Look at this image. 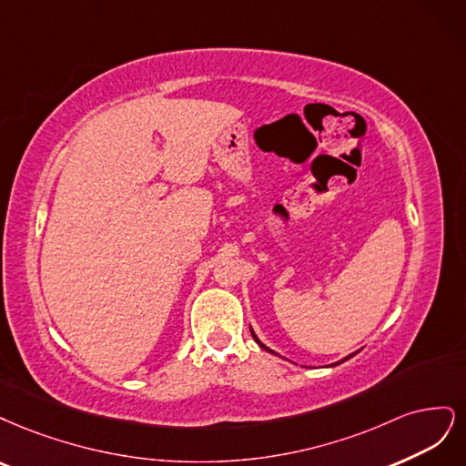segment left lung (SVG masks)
Masks as SVG:
<instances>
[{
  "instance_id": "left-lung-1",
  "label": "left lung",
  "mask_w": 466,
  "mask_h": 466,
  "mask_svg": "<svg viewBox=\"0 0 466 466\" xmlns=\"http://www.w3.org/2000/svg\"><path fill=\"white\" fill-rule=\"evenodd\" d=\"M249 329H251V327H249ZM251 337H253V339H255V342H258V344H259V347H261V349H263V350H267V352H271V354H277V352H275V350H271V349H268V347H265V344H263V342H261V340H259V339H258V335H255V333H253V331H251ZM354 354H356V352H354ZM354 354H350V356H347V358H342V360H340V362H335V364H333V366H337V364H342V362H347V360H349V358H352V356H354Z\"/></svg>"
}]
</instances>
